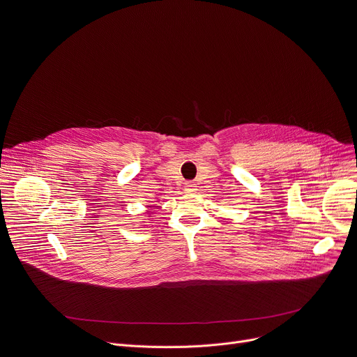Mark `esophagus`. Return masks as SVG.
Wrapping results in <instances>:
<instances>
[{"label":"esophagus","mask_w":357,"mask_h":357,"mask_svg":"<svg viewBox=\"0 0 357 357\" xmlns=\"http://www.w3.org/2000/svg\"><path fill=\"white\" fill-rule=\"evenodd\" d=\"M184 190H185V192H188V194H194V192L197 191V185H195L194 183L188 181V183H185V185H184Z\"/></svg>","instance_id":"esophagus-1"}]
</instances>
